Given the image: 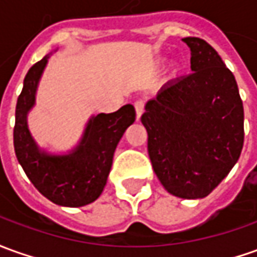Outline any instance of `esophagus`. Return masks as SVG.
I'll list each match as a JSON object with an SVG mask.
<instances>
[{
	"label": "esophagus",
	"mask_w": 257,
	"mask_h": 257,
	"mask_svg": "<svg viewBox=\"0 0 257 257\" xmlns=\"http://www.w3.org/2000/svg\"><path fill=\"white\" fill-rule=\"evenodd\" d=\"M134 107H136V114H137V120L141 117V114L144 113V107H146V102L144 100H137L134 103Z\"/></svg>",
	"instance_id": "1"
}]
</instances>
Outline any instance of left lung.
I'll return each instance as SVG.
<instances>
[{
	"label": "left lung",
	"mask_w": 257,
	"mask_h": 257,
	"mask_svg": "<svg viewBox=\"0 0 257 257\" xmlns=\"http://www.w3.org/2000/svg\"><path fill=\"white\" fill-rule=\"evenodd\" d=\"M192 51V74L165 85L146 105L154 172L168 192L201 199L236 164L243 147V105L233 74L200 37L182 39Z\"/></svg>",
	"instance_id": "obj_1"
}]
</instances>
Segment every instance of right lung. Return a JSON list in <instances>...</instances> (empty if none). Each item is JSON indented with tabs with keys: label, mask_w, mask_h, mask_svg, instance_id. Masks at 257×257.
I'll return each mask as SVG.
<instances>
[{
	"label": "right lung",
	"mask_w": 257,
	"mask_h": 257,
	"mask_svg": "<svg viewBox=\"0 0 257 257\" xmlns=\"http://www.w3.org/2000/svg\"><path fill=\"white\" fill-rule=\"evenodd\" d=\"M47 56L31 67L18 96L14 147L21 166L44 197L64 207H81L98 199L110 172L113 154L123 133L136 120L133 105L89 120L84 139L70 155L54 157L37 150L26 125V114L35 103L39 78Z\"/></svg>",
	"instance_id": "add662e5"
}]
</instances>
